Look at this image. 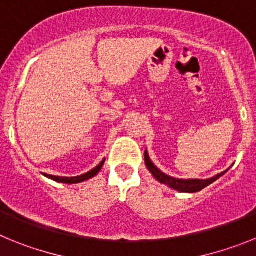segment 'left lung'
Instances as JSON below:
<instances>
[{
  "label": "left lung",
  "instance_id": "1",
  "mask_svg": "<svg viewBox=\"0 0 256 256\" xmlns=\"http://www.w3.org/2000/svg\"><path fill=\"white\" fill-rule=\"evenodd\" d=\"M144 162H146V166L150 170V173L155 177L156 180H159L160 183L165 184V186L170 187L172 190H176V191L180 192H186V194H194V192H198L201 190H204L205 187H208L209 184H212V182H216V180L224 176L230 168L226 169L224 172L216 174L214 177L208 178V180H180V178H174L165 174L164 172L160 170L152 162H151L150 156H148V150L144 151Z\"/></svg>",
  "mask_w": 256,
  "mask_h": 256
}]
</instances>
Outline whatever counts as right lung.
Here are the masks:
<instances>
[{
    "label": "right lung",
    "instance_id": "add662e5",
    "mask_svg": "<svg viewBox=\"0 0 256 256\" xmlns=\"http://www.w3.org/2000/svg\"><path fill=\"white\" fill-rule=\"evenodd\" d=\"M104 162H105V159H104L100 164L97 165L96 168H94L92 170L87 172V173L82 174V176H78V177H56V176H46V177L50 178V180H55V182L68 183V184H74V183L84 182V180H88L90 178H94V176H96V174L101 170Z\"/></svg>",
    "mask_w": 256,
    "mask_h": 256
}]
</instances>
